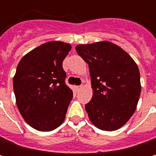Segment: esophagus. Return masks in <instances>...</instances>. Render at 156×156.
Segmentation results:
<instances>
[{"label": "esophagus", "instance_id": "esophagus-1", "mask_svg": "<svg viewBox=\"0 0 156 156\" xmlns=\"http://www.w3.org/2000/svg\"><path fill=\"white\" fill-rule=\"evenodd\" d=\"M80 88H81V86H76V87H75V90H76V91H79Z\"/></svg>", "mask_w": 156, "mask_h": 156}]
</instances>
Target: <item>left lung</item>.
Masks as SVG:
<instances>
[{
  "label": "left lung",
  "instance_id": "1",
  "mask_svg": "<svg viewBox=\"0 0 156 156\" xmlns=\"http://www.w3.org/2000/svg\"><path fill=\"white\" fill-rule=\"evenodd\" d=\"M76 50L89 68L93 97L85 108L90 121L105 131L120 128L139 100L137 65L124 49L109 41L78 45Z\"/></svg>",
  "mask_w": 156,
  "mask_h": 156
}]
</instances>
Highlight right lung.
Here are the masks:
<instances>
[{"label":"right lung","instance_id":"right-lung-1","mask_svg":"<svg viewBox=\"0 0 156 156\" xmlns=\"http://www.w3.org/2000/svg\"><path fill=\"white\" fill-rule=\"evenodd\" d=\"M71 46L49 41L32 49L19 62L13 78L18 109L24 120L39 131H52L66 116L73 98L66 85L62 62Z\"/></svg>","mask_w":156,"mask_h":156}]
</instances>
